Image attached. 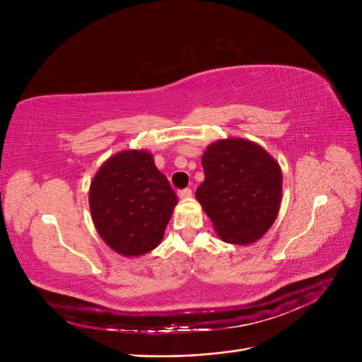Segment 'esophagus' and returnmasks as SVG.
<instances>
[{
  "label": "esophagus",
  "instance_id": "1",
  "mask_svg": "<svg viewBox=\"0 0 362 362\" xmlns=\"http://www.w3.org/2000/svg\"><path fill=\"white\" fill-rule=\"evenodd\" d=\"M177 195H179L180 198H187V197H191V195H192V189H191V187L180 189V191L177 192Z\"/></svg>",
  "mask_w": 362,
  "mask_h": 362
}]
</instances>
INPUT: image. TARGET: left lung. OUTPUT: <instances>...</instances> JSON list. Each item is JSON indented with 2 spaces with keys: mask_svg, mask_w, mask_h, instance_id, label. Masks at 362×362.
<instances>
[{
  "mask_svg": "<svg viewBox=\"0 0 362 362\" xmlns=\"http://www.w3.org/2000/svg\"><path fill=\"white\" fill-rule=\"evenodd\" d=\"M197 199L221 240L248 245L267 233L281 202V170L258 144L240 138L208 145Z\"/></svg>",
  "mask_w": 362,
  "mask_h": 362,
  "instance_id": "8db88e82",
  "label": "left lung"
}]
</instances>
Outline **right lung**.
Listing matches in <instances>:
<instances>
[{
  "instance_id": "obj_1",
  "label": "right lung",
  "mask_w": 362,
  "mask_h": 362,
  "mask_svg": "<svg viewBox=\"0 0 362 362\" xmlns=\"http://www.w3.org/2000/svg\"><path fill=\"white\" fill-rule=\"evenodd\" d=\"M176 204L175 191L148 151L127 149L112 156L89 187L95 229L123 257L157 248Z\"/></svg>"
}]
</instances>
